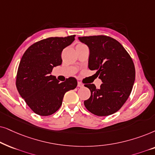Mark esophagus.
Wrapping results in <instances>:
<instances>
[{
	"mask_svg": "<svg viewBox=\"0 0 155 155\" xmlns=\"http://www.w3.org/2000/svg\"><path fill=\"white\" fill-rule=\"evenodd\" d=\"M77 86H78V87H80V88H81V87H83V86H84V85L81 83V82H78Z\"/></svg>",
	"mask_w": 155,
	"mask_h": 155,
	"instance_id": "34e87169",
	"label": "esophagus"
}]
</instances>
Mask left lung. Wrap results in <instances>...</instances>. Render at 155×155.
I'll return each instance as SVG.
<instances>
[{"mask_svg":"<svg viewBox=\"0 0 155 155\" xmlns=\"http://www.w3.org/2000/svg\"><path fill=\"white\" fill-rule=\"evenodd\" d=\"M79 40L88 46V68L96 71L103 83L99 88L94 84L84 85L91 91L84 106L98 116L113 114L123 106L133 89L135 80L133 59L122 45L110 37H79Z\"/></svg>","mask_w":155,"mask_h":155,"instance_id":"8db88e82","label":"left lung"}]
</instances>
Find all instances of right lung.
I'll list each match as a JSON object with an SVG mask.
<instances>
[{"instance_id": "obj_1", "label": "right lung", "mask_w": 155, "mask_h": 155, "mask_svg": "<svg viewBox=\"0 0 155 155\" xmlns=\"http://www.w3.org/2000/svg\"><path fill=\"white\" fill-rule=\"evenodd\" d=\"M75 35L49 38L35 43L25 51L18 67L16 87L28 106L36 114L47 116L62 104L65 93L77 86L75 78L59 82L51 75L62 63L61 51L74 42Z\"/></svg>"}]
</instances>
